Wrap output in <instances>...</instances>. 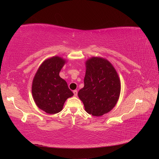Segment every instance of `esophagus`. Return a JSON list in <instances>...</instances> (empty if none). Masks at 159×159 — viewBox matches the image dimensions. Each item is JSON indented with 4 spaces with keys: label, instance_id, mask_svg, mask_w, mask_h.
I'll list each match as a JSON object with an SVG mask.
<instances>
[{
    "label": "esophagus",
    "instance_id": "obj_1",
    "mask_svg": "<svg viewBox=\"0 0 159 159\" xmlns=\"http://www.w3.org/2000/svg\"><path fill=\"white\" fill-rule=\"evenodd\" d=\"M73 93H74V94L75 96L78 95V91H77V90H74V91H73Z\"/></svg>",
    "mask_w": 159,
    "mask_h": 159
}]
</instances>
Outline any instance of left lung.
Masks as SVG:
<instances>
[{
    "mask_svg": "<svg viewBox=\"0 0 159 159\" xmlns=\"http://www.w3.org/2000/svg\"><path fill=\"white\" fill-rule=\"evenodd\" d=\"M84 87L78 93L85 111L102 116L116 105L121 92V82L113 65L103 57H92L85 61Z\"/></svg>",
    "mask_w": 159,
    "mask_h": 159,
    "instance_id": "left-lung-1",
    "label": "left lung"
}]
</instances>
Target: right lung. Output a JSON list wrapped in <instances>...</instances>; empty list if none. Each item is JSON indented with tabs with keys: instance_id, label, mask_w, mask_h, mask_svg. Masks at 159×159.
Instances as JSON below:
<instances>
[{
	"instance_id": "obj_1",
	"label": "right lung",
	"mask_w": 159,
	"mask_h": 159,
	"mask_svg": "<svg viewBox=\"0 0 159 159\" xmlns=\"http://www.w3.org/2000/svg\"><path fill=\"white\" fill-rule=\"evenodd\" d=\"M66 62L61 57L53 56L42 62L34 77L33 99L38 107L47 113L61 111L66 99L74 95L66 81L59 75Z\"/></svg>"
}]
</instances>
